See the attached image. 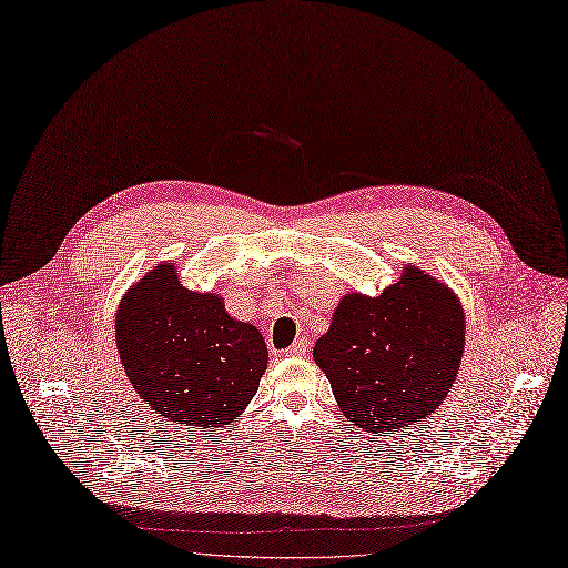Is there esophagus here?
Here are the masks:
<instances>
[{
    "instance_id": "obj_1",
    "label": "esophagus",
    "mask_w": 568,
    "mask_h": 568,
    "mask_svg": "<svg viewBox=\"0 0 568 568\" xmlns=\"http://www.w3.org/2000/svg\"><path fill=\"white\" fill-rule=\"evenodd\" d=\"M308 353V338H297L294 341L290 348L285 351V355L287 357H302V355H306Z\"/></svg>"
}]
</instances>
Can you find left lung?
Returning a JSON list of instances; mask_svg holds the SVG:
<instances>
[{
    "instance_id": "8db88e82",
    "label": "left lung",
    "mask_w": 568,
    "mask_h": 568,
    "mask_svg": "<svg viewBox=\"0 0 568 568\" xmlns=\"http://www.w3.org/2000/svg\"><path fill=\"white\" fill-rule=\"evenodd\" d=\"M464 332L457 294L406 264L381 297L345 294L313 357L348 423L383 436L423 423L448 397Z\"/></svg>"
}]
</instances>
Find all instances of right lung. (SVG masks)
<instances>
[{
  "label": "right lung",
  "mask_w": 568,
  "mask_h": 568,
  "mask_svg": "<svg viewBox=\"0 0 568 568\" xmlns=\"http://www.w3.org/2000/svg\"><path fill=\"white\" fill-rule=\"evenodd\" d=\"M115 345L139 397L190 429L234 423L268 362L260 329L230 317L215 292L183 287L174 262L148 271L122 297Z\"/></svg>",
  "instance_id": "right-lung-1"
}]
</instances>
